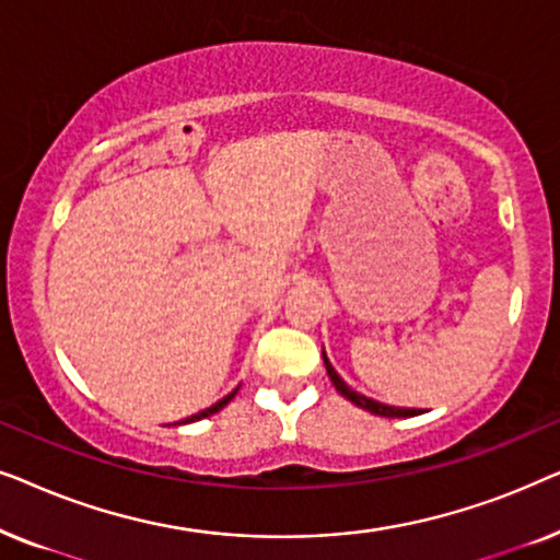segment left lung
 I'll list each match as a JSON object with an SVG mask.
<instances>
[{
    "label": "left lung",
    "mask_w": 560,
    "mask_h": 560,
    "mask_svg": "<svg viewBox=\"0 0 560 560\" xmlns=\"http://www.w3.org/2000/svg\"><path fill=\"white\" fill-rule=\"evenodd\" d=\"M320 354H324V364H326L328 380H331V385L336 387V393L347 397L349 402H354L357 408H362L366 412H374V416H382V418H412V416H420V410H416V408H395V405H385V402L372 400V397H366V395H359L357 389H351L347 382L339 377V372H336L334 366H331V362H328L326 351H320Z\"/></svg>",
    "instance_id": "left-lung-1"
}]
</instances>
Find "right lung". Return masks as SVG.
Here are the masks:
<instances>
[{
	"label": "right lung",
	"mask_w": 560,
	"mask_h": 560,
	"mask_svg": "<svg viewBox=\"0 0 560 560\" xmlns=\"http://www.w3.org/2000/svg\"><path fill=\"white\" fill-rule=\"evenodd\" d=\"M240 389V387H236ZM236 389H232V393H229L226 397H221L219 402H213L211 408H206V410H201V412H196V416H190V418H186V420H180V423H175V425H186V423H196V420H203V418H209V416H213V412H219L221 408H224V405H229V400H232V397L236 395Z\"/></svg>",
	"instance_id": "right-lung-1"
}]
</instances>
